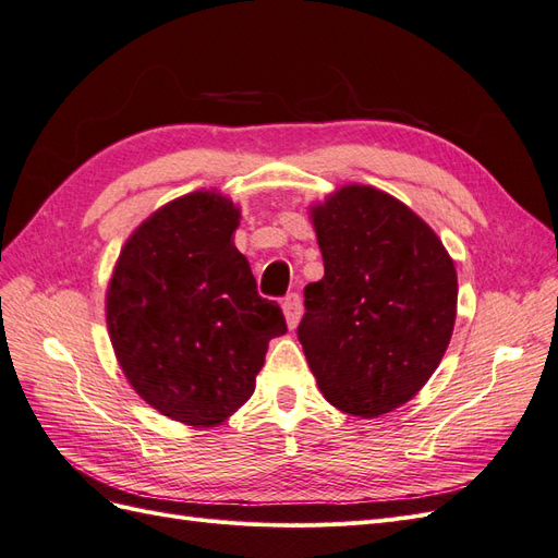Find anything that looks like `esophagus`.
Here are the masks:
<instances>
[{
  "mask_svg": "<svg viewBox=\"0 0 558 558\" xmlns=\"http://www.w3.org/2000/svg\"><path fill=\"white\" fill-rule=\"evenodd\" d=\"M281 310H283V316H286V324H289V328H295L300 324V316H302V300L298 293H289L283 298L281 302Z\"/></svg>",
  "mask_w": 558,
  "mask_h": 558,
  "instance_id": "1",
  "label": "esophagus"
}]
</instances>
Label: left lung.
Returning a JSON list of instances; mask_svg holds the SVG:
<instances>
[{"instance_id": "obj_1", "label": "left lung", "mask_w": 558, "mask_h": 558, "mask_svg": "<svg viewBox=\"0 0 558 558\" xmlns=\"http://www.w3.org/2000/svg\"><path fill=\"white\" fill-rule=\"evenodd\" d=\"M326 275L305 286L298 340L324 398L375 418L412 400L440 365L459 281L437 234L400 199L344 185L312 207Z\"/></svg>"}]
</instances>
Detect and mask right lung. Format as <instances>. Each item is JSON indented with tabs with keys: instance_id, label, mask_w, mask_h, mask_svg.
Wrapping results in <instances>:
<instances>
[{
	"instance_id": "add662e5",
	"label": "right lung",
	"mask_w": 558,
	"mask_h": 558,
	"mask_svg": "<svg viewBox=\"0 0 558 558\" xmlns=\"http://www.w3.org/2000/svg\"><path fill=\"white\" fill-rule=\"evenodd\" d=\"M240 209L195 191L130 234L107 291V326L128 381L150 408L218 426L253 396L281 307L256 291L232 242Z\"/></svg>"
}]
</instances>
